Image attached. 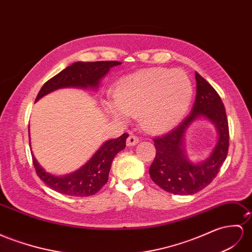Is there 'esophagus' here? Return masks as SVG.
<instances>
[{"mask_svg":"<svg viewBox=\"0 0 252 252\" xmlns=\"http://www.w3.org/2000/svg\"><path fill=\"white\" fill-rule=\"evenodd\" d=\"M138 141H139V139L137 136H135L134 134H130L126 139V145L127 146H135L138 143Z\"/></svg>","mask_w":252,"mask_h":252,"instance_id":"esophagus-1","label":"esophagus"}]
</instances>
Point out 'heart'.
Listing matches in <instances>:
<instances>
[{
  "instance_id": "obj_1",
  "label": "heart",
  "mask_w": 252,
  "mask_h": 252,
  "mask_svg": "<svg viewBox=\"0 0 252 252\" xmlns=\"http://www.w3.org/2000/svg\"><path fill=\"white\" fill-rule=\"evenodd\" d=\"M191 98V82L183 71L151 69L124 77L115 98L104 101V108L119 120L138 114L146 130L158 132L178 124Z\"/></svg>"
}]
</instances>
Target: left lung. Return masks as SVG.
<instances>
[{
  "label": "left lung",
  "mask_w": 252,
  "mask_h": 252,
  "mask_svg": "<svg viewBox=\"0 0 252 252\" xmlns=\"http://www.w3.org/2000/svg\"><path fill=\"white\" fill-rule=\"evenodd\" d=\"M197 94L191 113L169 133L153 139L157 154L149 173L160 189L175 195H192L206 188L220 169L229 149V125L223 103L208 81L196 72ZM199 117L210 120L219 132V140L210 158L199 164L187 158L184 134Z\"/></svg>",
  "instance_id": "obj_1"
}]
</instances>
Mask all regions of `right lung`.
<instances>
[{"label":"right lung","instance_id":"add662e5","mask_svg":"<svg viewBox=\"0 0 252 252\" xmlns=\"http://www.w3.org/2000/svg\"><path fill=\"white\" fill-rule=\"evenodd\" d=\"M120 63V62L114 61L74 63L44 83L37 94L36 101L59 88H98L100 80L108 72L109 69L118 66ZM127 136L128 134L125 133L118 138L105 141L85 165L75 172L63 177L50 175L42 168L32 154L37 176L49 188L63 193V195L75 197H88L94 195L106 184L113 159L116 154L126 148Z\"/></svg>","mask_w":252,"mask_h":252}]
</instances>
